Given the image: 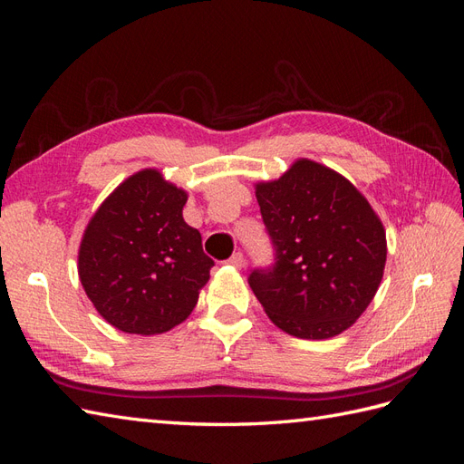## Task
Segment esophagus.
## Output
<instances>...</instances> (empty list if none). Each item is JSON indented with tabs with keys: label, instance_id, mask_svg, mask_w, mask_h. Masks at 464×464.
<instances>
[{
	"label": "esophagus",
	"instance_id": "34e87169",
	"mask_svg": "<svg viewBox=\"0 0 464 464\" xmlns=\"http://www.w3.org/2000/svg\"><path fill=\"white\" fill-rule=\"evenodd\" d=\"M227 263L230 266H234V269H242V266H244V256L240 254V251H237V254H234Z\"/></svg>",
	"mask_w": 464,
	"mask_h": 464
}]
</instances>
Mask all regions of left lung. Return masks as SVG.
I'll return each mask as SVG.
<instances>
[{"label":"left lung","mask_w":464,"mask_h":464,"mask_svg":"<svg viewBox=\"0 0 464 464\" xmlns=\"http://www.w3.org/2000/svg\"><path fill=\"white\" fill-rule=\"evenodd\" d=\"M256 198L276 261L249 286L278 329L323 341L353 327L382 285L387 237L354 184L310 159L278 179L257 181Z\"/></svg>","instance_id":"left-lung-1"}]
</instances>
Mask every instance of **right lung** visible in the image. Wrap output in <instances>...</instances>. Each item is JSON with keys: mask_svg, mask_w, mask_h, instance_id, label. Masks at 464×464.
Returning <instances> with one entry per match:
<instances>
[{"mask_svg": "<svg viewBox=\"0 0 464 464\" xmlns=\"http://www.w3.org/2000/svg\"><path fill=\"white\" fill-rule=\"evenodd\" d=\"M188 191L157 168L139 170L91 217L79 246V278L111 327L160 334L186 321L215 261L184 220Z\"/></svg>", "mask_w": 464, "mask_h": 464, "instance_id": "right-lung-1", "label": "right lung"}]
</instances>
